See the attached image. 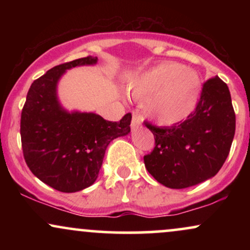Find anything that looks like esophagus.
Returning a JSON list of instances; mask_svg holds the SVG:
<instances>
[{
  "mask_svg": "<svg viewBox=\"0 0 250 250\" xmlns=\"http://www.w3.org/2000/svg\"><path fill=\"white\" fill-rule=\"evenodd\" d=\"M142 125V119L139 115H133V119H131V129H137Z\"/></svg>",
  "mask_w": 250,
  "mask_h": 250,
  "instance_id": "obj_1",
  "label": "esophagus"
}]
</instances>
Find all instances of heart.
Returning a JSON list of instances; mask_svg holds the SVG:
<instances>
[{"label":"heart","instance_id":"1","mask_svg":"<svg viewBox=\"0 0 250 250\" xmlns=\"http://www.w3.org/2000/svg\"><path fill=\"white\" fill-rule=\"evenodd\" d=\"M128 88L149 117L160 125H174L187 120L196 108L200 77L179 63L163 62L134 77Z\"/></svg>","mask_w":250,"mask_h":250}]
</instances>
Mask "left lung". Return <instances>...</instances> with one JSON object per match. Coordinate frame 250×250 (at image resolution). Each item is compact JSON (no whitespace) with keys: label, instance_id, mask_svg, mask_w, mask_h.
<instances>
[{"label":"left lung","instance_id":"left-lung-1","mask_svg":"<svg viewBox=\"0 0 250 250\" xmlns=\"http://www.w3.org/2000/svg\"><path fill=\"white\" fill-rule=\"evenodd\" d=\"M155 148L145 166L157 182L183 189L205 182L219 173L235 135V113L228 85L219 76L203 84L195 111L182 123L156 127L146 123Z\"/></svg>","mask_w":250,"mask_h":250}]
</instances>
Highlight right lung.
<instances>
[{
    "label": "right lung",
    "mask_w": 250,
    "mask_h": 250,
    "mask_svg": "<svg viewBox=\"0 0 250 250\" xmlns=\"http://www.w3.org/2000/svg\"><path fill=\"white\" fill-rule=\"evenodd\" d=\"M97 61L87 56L51 68L30 85L22 110L25 162L37 179L62 193L90 187L109 143L130 133L131 114L110 122L91 111H69L60 102L57 87L65 71Z\"/></svg>",
    "instance_id": "add662e5"
}]
</instances>
